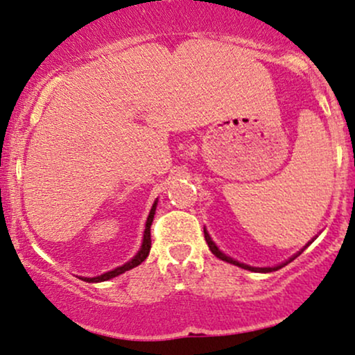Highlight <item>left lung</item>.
I'll return each instance as SVG.
<instances>
[{
    "label": "left lung",
    "mask_w": 355,
    "mask_h": 355,
    "mask_svg": "<svg viewBox=\"0 0 355 355\" xmlns=\"http://www.w3.org/2000/svg\"><path fill=\"white\" fill-rule=\"evenodd\" d=\"M205 239H206V242H207V247H209V250H211V252H212V253H214L217 258H219V259H222V261H227V263H230V264H235V266H239V268H243V269H248V271H253V272H271V271H277V269L284 268L287 263L294 261V259H295L297 257H299V254H300L302 252H304V250H305L306 247H309V245L311 243V242H309V243H306V245H305V247H304V248H302L299 253H295V254H294V257H292L291 259H287V261H286V263H282V264H277V266H274V268H253V266H248V264H243V263H239V261H235V259H234V258L227 257V254H224V253H222V252H220V250H219V248H217V245H216L214 242H212V239L209 237V234H207V230H206V229H205Z\"/></svg>",
    "instance_id": "8db88e82"
}]
</instances>
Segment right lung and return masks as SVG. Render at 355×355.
Instances as JSON below:
<instances>
[{
	"label": "right lung",
	"instance_id": "add662e5",
	"mask_svg": "<svg viewBox=\"0 0 355 355\" xmlns=\"http://www.w3.org/2000/svg\"><path fill=\"white\" fill-rule=\"evenodd\" d=\"M155 207H157V200L154 201V205H153V207H150V212H149V216H148V220H146L144 237H143V243H141L139 252L136 253L135 257L131 258L128 263H125V264H123V266L115 268V269H113V271L103 272V274H101V276H97V277H81V279H84L86 282L108 281V279H112V277L120 276V274H123L125 271H130V269H133V268L138 266V264L143 263L144 259L148 258L149 250H150V225H153V219H154V214H155Z\"/></svg>",
	"mask_w": 355,
	"mask_h": 355
}]
</instances>
